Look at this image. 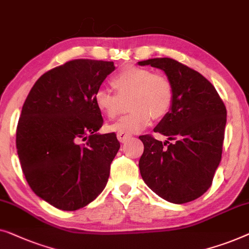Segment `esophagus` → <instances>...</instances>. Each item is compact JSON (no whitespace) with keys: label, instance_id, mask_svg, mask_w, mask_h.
<instances>
[{"label":"esophagus","instance_id":"34e87169","mask_svg":"<svg viewBox=\"0 0 249 249\" xmlns=\"http://www.w3.org/2000/svg\"><path fill=\"white\" fill-rule=\"evenodd\" d=\"M131 138V134H128V133H125V132H118L117 133V139L118 141L124 143L125 141H127V140Z\"/></svg>","mask_w":249,"mask_h":249}]
</instances>
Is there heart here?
I'll list each match as a JSON object with an SVG mask.
<instances>
[{
	"mask_svg": "<svg viewBox=\"0 0 249 249\" xmlns=\"http://www.w3.org/2000/svg\"><path fill=\"white\" fill-rule=\"evenodd\" d=\"M111 85L121 98L132 94L129 109L120 121L110 126L111 131L136 133L150 124L152 116L159 120L169 113L174 104V85L166 75L135 65H126L111 80ZM97 109L113 120L120 111L121 99L106 89H98L93 94Z\"/></svg>",
	"mask_w": 249,
	"mask_h": 249,
	"instance_id": "obj_1",
	"label": "heart"
}]
</instances>
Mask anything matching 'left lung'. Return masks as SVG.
I'll return each instance as SVG.
<instances>
[{
    "label": "left lung",
    "mask_w": 249,
    "mask_h": 249,
    "mask_svg": "<svg viewBox=\"0 0 249 249\" xmlns=\"http://www.w3.org/2000/svg\"><path fill=\"white\" fill-rule=\"evenodd\" d=\"M162 70L173 82L175 97L169 113L155 132L174 141L161 142L141 135L144 151L139 161L144 183L168 202L183 204L211 187L222 155L227 109L212 83L201 73L173 58L138 63Z\"/></svg>",
    "instance_id": "1"
}]
</instances>
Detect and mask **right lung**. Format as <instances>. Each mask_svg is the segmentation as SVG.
Returning <instances> with one entry per match:
<instances>
[{
  "instance_id": "right-lung-1",
  "label": "right lung",
  "mask_w": 249,
  "mask_h": 249,
  "mask_svg": "<svg viewBox=\"0 0 249 249\" xmlns=\"http://www.w3.org/2000/svg\"><path fill=\"white\" fill-rule=\"evenodd\" d=\"M114 62L73 59L44 73L26 101L17 127V151L35 194L63 211L88 205L104 191L120 150L104 124L93 94Z\"/></svg>"
}]
</instances>
